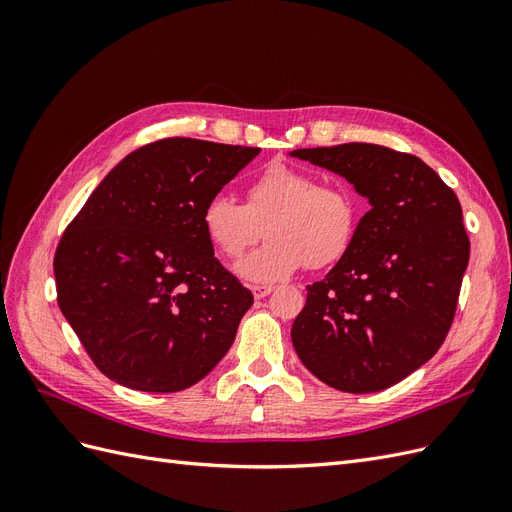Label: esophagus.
Masks as SVG:
<instances>
[{
	"label": "esophagus",
	"mask_w": 512,
	"mask_h": 512,
	"mask_svg": "<svg viewBox=\"0 0 512 512\" xmlns=\"http://www.w3.org/2000/svg\"><path fill=\"white\" fill-rule=\"evenodd\" d=\"M271 292H273L271 286H254V288H252V294H254L256 299H265V297H269Z\"/></svg>",
	"instance_id": "obj_1"
}]
</instances>
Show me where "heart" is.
<instances>
[{
	"mask_svg": "<svg viewBox=\"0 0 512 512\" xmlns=\"http://www.w3.org/2000/svg\"><path fill=\"white\" fill-rule=\"evenodd\" d=\"M267 224V245L237 265L245 282L275 284L307 262L324 269L342 258L359 226L354 196L339 185H320L303 168L271 164L250 183L245 205L226 194L211 196L200 211V226L213 250L239 260Z\"/></svg>",
	"mask_w": 512,
	"mask_h": 512,
	"instance_id": "obj_1",
	"label": "heart"
}]
</instances>
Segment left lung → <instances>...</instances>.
<instances>
[{
  "instance_id": "8db88e82",
  "label": "left lung",
  "mask_w": 512,
  "mask_h": 512,
  "mask_svg": "<svg viewBox=\"0 0 512 512\" xmlns=\"http://www.w3.org/2000/svg\"><path fill=\"white\" fill-rule=\"evenodd\" d=\"M344 177L371 209L350 250L292 322V346L324 384L376 393L425 365L451 329L470 239L455 192L421 158L369 143L294 149Z\"/></svg>"
}]
</instances>
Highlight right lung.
<instances>
[{
    "label": "right lung",
    "instance_id": "add662e5",
    "mask_svg": "<svg viewBox=\"0 0 512 512\" xmlns=\"http://www.w3.org/2000/svg\"><path fill=\"white\" fill-rule=\"evenodd\" d=\"M260 153L164 138L91 192L55 254L57 301L106 378L145 393L203 380L252 307L200 226L205 203Z\"/></svg>",
    "mask_w": 512,
    "mask_h": 512
}]
</instances>
